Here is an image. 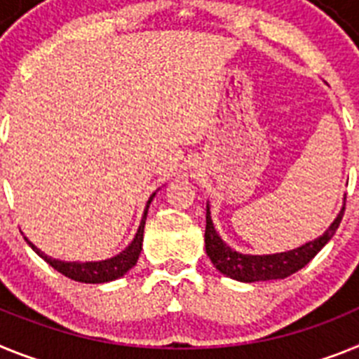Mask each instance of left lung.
Segmentation results:
<instances>
[{
  "label": "left lung",
  "instance_id": "obj_1",
  "mask_svg": "<svg viewBox=\"0 0 359 359\" xmlns=\"http://www.w3.org/2000/svg\"><path fill=\"white\" fill-rule=\"evenodd\" d=\"M345 204L339 211L334 222L330 224L329 229L322 236L314 238L313 242H307L302 248L291 249L285 253H274V255H242L236 253L235 249L224 242L218 233L215 231L213 220H211L210 204L205 210V253L213 262V266L226 276L238 282H266V280H278L287 278L292 273L300 271L305 267L322 251L323 245L334 236L336 229L339 227V222L344 218Z\"/></svg>",
  "mask_w": 359,
  "mask_h": 359
}]
</instances>
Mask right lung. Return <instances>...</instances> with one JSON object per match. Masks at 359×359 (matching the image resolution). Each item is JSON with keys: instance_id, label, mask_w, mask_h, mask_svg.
<instances>
[{"instance_id": "1", "label": "right lung", "mask_w": 359, "mask_h": 359, "mask_svg": "<svg viewBox=\"0 0 359 359\" xmlns=\"http://www.w3.org/2000/svg\"><path fill=\"white\" fill-rule=\"evenodd\" d=\"M155 193L149 197L148 204H146V210L144 215H142V220H141V226L137 229L135 233V238L132 240V244L128 245L124 249L123 253L115 255V257L108 258V260H101V262H61V260H55V258H50L43 253L41 249H37L36 245L29 242L30 248L36 251L46 264L54 267L55 271H59L61 274L68 276V278L76 280V282H83V283H104V282H111V280H117L121 276L128 273V271L132 269L133 266L137 264L139 260V255H141V249H142V235H144V224H146V215H148V208L154 201Z\"/></svg>"}]
</instances>
